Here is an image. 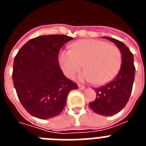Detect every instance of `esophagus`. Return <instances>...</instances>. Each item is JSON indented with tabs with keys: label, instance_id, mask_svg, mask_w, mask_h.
Instances as JSON below:
<instances>
[{
	"label": "esophagus",
	"instance_id": "34e87169",
	"mask_svg": "<svg viewBox=\"0 0 146 146\" xmlns=\"http://www.w3.org/2000/svg\"><path fill=\"white\" fill-rule=\"evenodd\" d=\"M78 87H79V88L80 89V90H83V89H85V86H82V85L79 84L78 85Z\"/></svg>",
	"mask_w": 146,
	"mask_h": 146
}]
</instances>
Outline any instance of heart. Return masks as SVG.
<instances>
[{"label": "heart", "mask_w": 146, "mask_h": 146, "mask_svg": "<svg viewBox=\"0 0 146 146\" xmlns=\"http://www.w3.org/2000/svg\"><path fill=\"white\" fill-rule=\"evenodd\" d=\"M72 50H62L58 61L66 77L72 78L82 67V80L103 86L112 80L119 72L122 55L115 45L102 40L81 39L71 44Z\"/></svg>", "instance_id": "1"}]
</instances>
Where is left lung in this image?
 <instances>
[{
  "label": "left lung",
  "mask_w": 146,
  "mask_h": 146,
  "mask_svg": "<svg viewBox=\"0 0 146 146\" xmlns=\"http://www.w3.org/2000/svg\"><path fill=\"white\" fill-rule=\"evenodd\" d=\"M113 42L120 50L122 63L118 74L108 84L94 88L96 99L89 103V106L96 113L104 116H111L119 113L129 101L135 80V67L133 54L121 41L104 36Z\"/></svg>",
  "instance_id": "1"
}]
</instances>
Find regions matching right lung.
<instances>
[{
	"label": "right lung",
	"instance_id": "right-lung-1",
	"mask_svg": "<svg viewBox=\"0 0 146 146\" xmlns=\"http://www.w3.org/2000/svg\"><path fill=\"white\" fill-rule=\"evenodd\" d=\"M72 39L61 34L40 36L26 42L15 56L14 86L23 108L36 118L58 115L69 93L78 88L64 75L58 58L62 46Z\"/></svg>",
	"mask_w": 146,
	"mask_h": 146
}]
</instances>
